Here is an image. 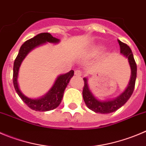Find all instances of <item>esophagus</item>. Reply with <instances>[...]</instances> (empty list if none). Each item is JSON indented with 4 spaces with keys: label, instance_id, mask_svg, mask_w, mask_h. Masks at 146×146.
<instances>
[{
    "label": "esophagus",
    "instance_id": "obj_1",
    "mask_svg": "<svg viewBox=\"0 0 146 146\" xmlns=\"http://www.w3.org/2000/svg\"><path fill=\"white\" fill-rule=\"evenodd\" d=\"M75 75H76V76H81V75H82V73H81V70H76V71H75Z\"/></svg>",
    "mask_w": 146,
    "mask_h": 146
}]
</instances>
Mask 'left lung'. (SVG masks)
<instances>
[{
  "mask_svg": "<svg viewBox=\"0 0 146 146\" xmlns=\"http://www.w3.org/2000/svg\"><path fill=\"white\" fill-rule=\"evenodd\" d=\"M117 41L120 47V53L123 56L127 58L131 69L130 81L125 91L118 96L114 99L100 100L96 98L90 90L89 86L88 84V78L86 77L84 78V86L83 89V98L87 107L96 113L109 114L115 111L127 102L134 91L136 77H137V65L130 47L119 41V39H117Z\"/></svg>",
  "mask_w": 146,
  "mask_h": 146,
  "instance_id": "8db88e82",
  "label": "left lung"
}]
</instances>
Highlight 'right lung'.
<instances>
[{"instance_id": "1", "label": "right lung", "mask_w": 146, "mask_h": 146, "mask_svg": "<svg viewBox=\"0 0 146 146\" xmlns=\"http://www.w3.org/2000/svg\"><path fill=\"white\" fill-rule=\"evenodd\" d=\"M60 39L53 37L50 33H41L35 36V37L26 41L20 47L19 52L16 57L13 63V86L16 93L19 96L21 100L28 106L29 108L35 111H47L57 108L60 104L62 99L64 92L68 84H69L70 78L74 75V71L71 70L68 73L61 74L57 77L54 84L51 87L47 93L44 96L37 99L27 97L20 90L18 84V76L19 72L20 66L22 63L24 58L27 54L39 46L44 44L46 43L58 44L60 42Z\"/></svg>"}]
</instances>
